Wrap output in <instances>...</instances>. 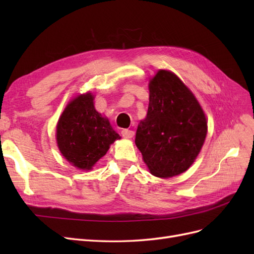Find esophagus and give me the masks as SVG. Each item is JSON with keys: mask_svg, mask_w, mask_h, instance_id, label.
I'll return each instance as SVG.
<instances>
[{"mask_svg": "<svg viewBox=\"0 0 254 254\" xmlns=\"http://www.w3.org/2000/svg\"><path fill=\"white\" fill-rule=\"evenodd\" d=\"M122 135L126 137V139H131V137L134 135V131L133 130H129V129H123Z\"/></svg>", "mask_w": 254, "mask_h": 254, "instance_id": "1", "label": "esophagus"}]
</instances>
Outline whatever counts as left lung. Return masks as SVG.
<instances>
[{
  "instance_id": "8db88e82",
  "label": "left lung",
  "mask_w": 254,
  "mask_h": 254,
  "mask_svg": "<svg viewBox=\"0 0 254 254\" xmlns=\"http://www.w3.org/2000/svg\"><path fill=\"white\" fill-rule=\"evenodd\" d=\"M207 131L193 93L177 76L160 70L149 83V105L136 129L135 145L152 175L170 178L194 163Z\"/></svg>"
}]
</instances>
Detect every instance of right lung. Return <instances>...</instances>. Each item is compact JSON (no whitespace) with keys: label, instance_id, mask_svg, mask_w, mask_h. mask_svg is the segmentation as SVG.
<instances>
[{"label":"right lung","instance_id":"1","mask_svg":"<svg viewBox=\"0 0 254 254\" xmlns=\"http://www.w3.org/2000/svg\"><path fill=\"white\" fill-rule=\"evenodd\" d=\"M120 135L93 105L91 93L66 106L57 124V144L63 156L79 170H91Z\"/></svg>","mask_w":254,"mask_h":254}]
</instances>
